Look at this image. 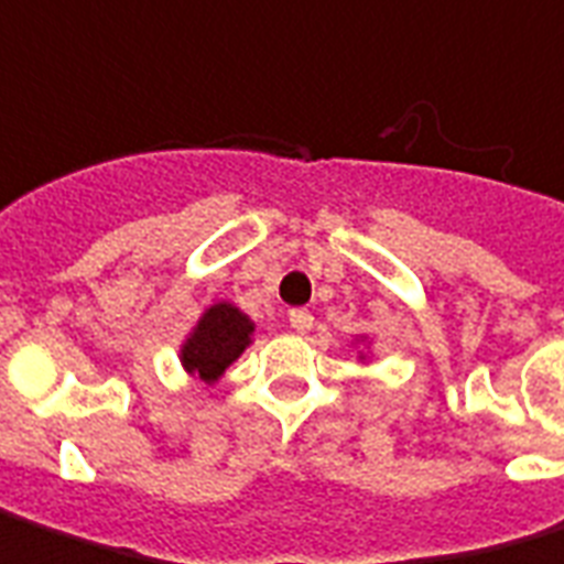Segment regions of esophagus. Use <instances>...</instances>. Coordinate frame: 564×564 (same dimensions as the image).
<instances>
[{
    "label": "esophagus",
    "instance_id": "34e87169",
    "mask_svg": "<svg viewBox=\"0 0 564 564\" xmlns=\"http://www.w3.org/2000/svg\"><path fill=\"white\" fill-rule=\"evenodd\" d=\"M289 322H291V328H294V332L306 334L310 328H313V313H310V310H291Z\"/></svg>",
    "mask_w": 564,
    "mask_h": 564
}]
</instances>
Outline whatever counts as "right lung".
Instances as JSON below:
<instances>
[{"label":"right lung","instance_id":"right-lung-1","mask_svg":"<svg viewBox=\"0 0 564 564\" xmlns=\"http://www.w3.org/2000/svg\"><path fill=\"white\" fill-rule=\"evenodd\" d=\"M251 322L230 304H215L196 325V332L189 334L184 344V365L186 371L199 375L202 380H217L224 375V368L239 359V352L248 347V334Z\"/></svg>","mask_w":564,"mask_h":564}]
</instances>
